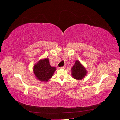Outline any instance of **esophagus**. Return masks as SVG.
<instances>
[{
    "label": "esophagus",
    "mask_w": 120,
    "mask_h": 120,
    "mask_svg": "<svg viewBox=\"0 0 120 120\" xmlns=\"http://www.w3.org/2000/svg\"><path fill=\"white\" fill-rule=\"evenodd\" d=\"M66 68V66H63V67H61L60 68H63V69H64V68Z\"/></svg>",
    "instance_id": "esophagus-1"
}]
</instances>
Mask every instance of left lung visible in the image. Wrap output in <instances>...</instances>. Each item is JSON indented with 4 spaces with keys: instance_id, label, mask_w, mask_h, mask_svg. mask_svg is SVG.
Listing matches in <instances>:
<instances>
[{
    "instance_id": "left-lung-1",
    "label": "left lung",
    "mask_w": 120,
    "mask_h": 120,
    "mask_svg": "<svg viewBox=\"0 0 120 120\" xmlns=\"http://www.w3.org/2000/svg\"><path fill=\"white\" fill-rule=\"evenodd\" d=\"M71 71L72 78L77 80H81L87 74L86 68L78 60L75 61V64L71 69Z\"/></svg>"
}]
</instances>
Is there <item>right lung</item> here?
<instances>
[{
	"label": "right lung",
	"mask_w": 120,
	"mask_h": 120,
	"mask_svg": "<svg viewBox=\"0 0 120 120\" xmlns=\"http://www.w3.org/2000/svg\"><path fill=\"white\" fill-rule=\"evenodd\" d=\"M34 73L39 81L46 82L51 78L56 70V68L50 66L49 59L39 60L34 64Z\"/></svg>",
	"instance_id": "add662e5"
}]
</instances>
